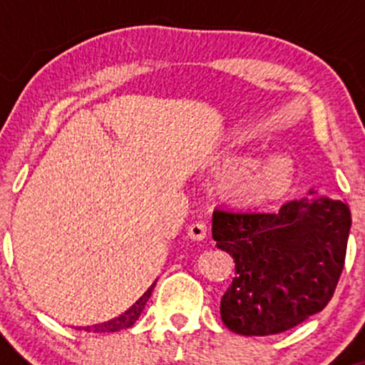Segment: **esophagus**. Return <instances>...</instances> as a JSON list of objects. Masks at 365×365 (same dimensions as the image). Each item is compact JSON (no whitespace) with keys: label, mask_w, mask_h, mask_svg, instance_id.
<instances>
[{"label":"esophagus","mask_w":365,"mask_h":365,"mask_svg":"<svg viewBox=\"0 0 365 365\" xmlns=\"http://www.w3.org/2000/svg\"><path fill=\"white\" fill-rule=\"evenodd\" d=\"M188 237L192 240H204L207 237V225L202 223V221H195L188 226Z\"/></svg>","instance_id":"obj_1"}]
</instances>
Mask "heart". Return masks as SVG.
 I'll return each instance as SVG.
<instances>
[{"mask_svg": "<svg viewBox=\"0 0 365 365\" xmlns=\"http://www.w3.org/2000/svg\"><path fill=\"white\" fill-rule=\"evenodd\" d=\"M221 163H228L223 154ZM297 165L287 150H267L245 159L226 177L225 190L230 197L245 204H262L279 199L295 178Z\"/></svg>", "mask_w": 365, "mask_h": 365, "instance_id": "heart-1", "label": "heart"}]
</instances>
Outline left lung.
<instances>
[{
    "mask_svg": "<svg viewBox=\"0 0 365 365\" xmlns=\"http://www.w3.org/2000/svg\"><path fill=\"white\" fill-rule=\"evenodd\" d=\"M350 225L349 206L329 197L290 200L278 211L215 209L212 238L235 261L221 299L226 328L267 336L321 312L341 276Z\"/></svg>",
    "mask_w": 365,
    "mask_h": 365,
    "instance_id": "left-lung-1",
    "label": "left lung"
}]
</instances>
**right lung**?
Here are the masks:
<instances>
[{
  "label": "right lung",
  "instance_id": "add662e5",
  "mask_svg": "<svg viewBox=\"0 0 365 365\" xmlns=\"http://www.w3.org/2000/svg\"><path fill=\"white\" fill-rule=\"evenodd\" d=\"M154 284H156V283L150 284V287L148 288V292H145L144 295H142L140 299L132 305V307H128L123 314H120L118 317H113V319L106 321V322H101V324L86 326L83 329H86L87 333H115V331L127 329V328H130V326H133V324H135V321L140 317L142 311H144L145 302H148L150 293H153ZM78 329H81V328H78Z\"/></svg>",
  "mask_w": 365,
  "mask_h": 365
}]
</instances>
